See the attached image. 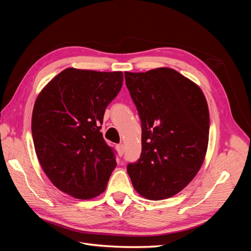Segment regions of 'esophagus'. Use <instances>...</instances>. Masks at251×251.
I'll return each instance as SVG.
<instances>
[{"label": "esophagus", "mask_w": 251, "mask_h": 251, "mask_svg": "<svg viewBox=\"0 0 251 251\" xmlns=\"http://www.w3.org/2000/svg\"><path fill=\"white\" fill-rule=\"evenodd\" d=\"M116 148H117L119 156H123V155L125 154V147H124V144H118V146H117Z\"/></svg>", "instance_id": "34e87169"}]
</instances>
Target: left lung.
Returning <instances> with one entry per match:
<instances>
[{
    "label": "left lung",
    "instance_id": "1",
    "mask_svg": "<svg viewBox=\"0 0 251 251\" xmlns=\"http://www.w3.org/2000/svg\"><path fill=\"white\" fill-rule=\"evenodd\" d=\"M141 121L140 158L126 171L133 186L150 200L182 191L206 154L209 112L201 89L170 68L125 72Z\"/></svg>",
    "mask_w": 251,
    "mask_h": 251
}]
</instances>
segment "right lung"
<instances>
[{
  "label": "right lung",
  "instance_id": "1",
  "mask_svg": "<svg viewBox=\"0 0 251 251\" xmlns=\"http://www.w3.org/2000/svg\"><path fill=\"white\" fill-rule=\"evenodd\" d=\"M123 81V72L68 68L36 98L31 130L37 159L52 183L74 198L101 194L115 169L116 151L100 128Z\"/></svg>",
  "mask_w": 251,
  "mask_h": 251
}]
</instances>
